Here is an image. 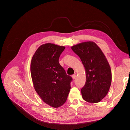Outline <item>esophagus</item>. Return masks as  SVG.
<instances>
[{"instance_id": "obj_1", "label": "esophagus", "mask_w": 130, "mask_h": 130, "mask_svg": "<svg viewBox=\"0 0 130 130\" xmlns=\"http://www.w3.org/2000/svg\"><path fill=\"white\" fill-rule=\"evenodd\" d=\"M76 75H75V74H74V75H72V79H75V78H76Z\"/></svg>"}]
</instances>
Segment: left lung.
<instances>
[{
    "instance_id": "8db88e82",
    "label": "left lung",
    "mask_w": 130,
    "mask_h": 130,
    "mask_svg": "<svg viewBox=\"0 0 130 130\" xmlns=\"http://www.w3.org/2000/svg\"><path fill=\"white\" fill-rule=\"evenodd\" d=\"M84 66L86 82L81 93L85 101L98 103L108 93L112 82V71L102 50L93 41H87L71 47Z\"/></svg>"
}]
</instances>
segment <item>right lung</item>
Wrapping results in <instances>:
<instances>
[{"label":"right lung","instance_id":"add662e5","mask_svg":"<svg viewBox=\"0 0 130 130\" xmlns=\"http://www.w3.org/2000/svg\"><path fill=\"white\" fill-rule=\"evenodd\" d=\"M65 48L53 43L41 45L31 59L30 73L33 86L40 98L54 108L66 102L71 89V76L59 62V57Z\"/></svg>","mask_w":130,"mask_h":130}]
</instances>
